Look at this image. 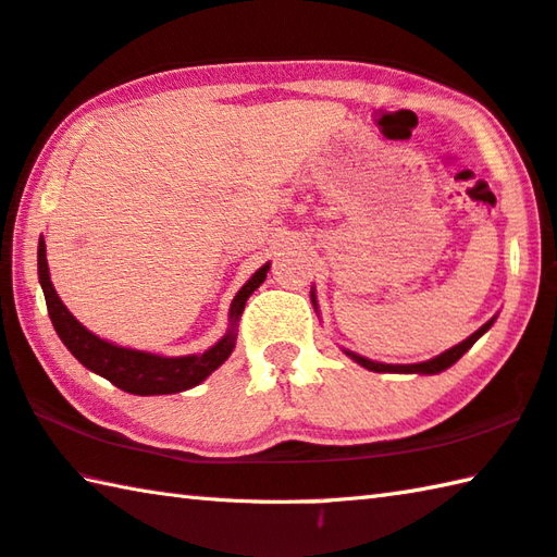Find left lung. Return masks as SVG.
I'll use <instances>...</instances> for the list:
<instances>
[{
    "mask_svg": "<svg viewBox=\"0 0 557 557\" xmlns=\"http://www.w3.org/2000/svg\"><path fill=\"white\" fill-rule=\"evenodd\" d=\"M492 323H494V319H490L487 323H484V326H480L478 331H474L470 338H465L462 343H458V346H453L450 350L441 352V356L431 358V360H426V362H417V366H384V362L368 360V358L358 356V352H350V350H346V352H348V356H350L352 360L358 362V366H362L366 370H372V372H421V375H436V372H443L446 368H450L453 362H458V360L462 358V352L470 350L472 343L478 341V338L482 336V333L492 326Z\"/></svg>",
    "mask_w": 557,
    "mask_h": 557,
    "instance_id": "left-lung-1",
    "label": "left lung"
}]
</instances>
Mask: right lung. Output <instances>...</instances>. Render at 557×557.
I'll list each match as a JSON object with an SVG mask.
<instances>
[{
    "label": "right lung",
    "mask_w": 557,
    "mask_h": 557,
    "mask_svg": "<svg viewBox=\"0 0 557 557\" xmlns=\"http://www.w3.org/2000/svg\"><path fill=\"white\" fill-rule=\"evenodd\" d=\"M268 270L270 265H262L256 275L238 289L234 305H231V329L216 346H211L209 350L201 352V356L163 358L144 350L119 348L114 343H107L95 336V333H89L55 295L53 282H50L48 275L46 244L44 238L38 240V280L46 295L48 317L53 321L60 341L65 343L67 350L73 352L87 370L107 377L111 384H116L119 389L140 394V397H148V394H175L195 387L201 380H207L211 372L231 356V350H234L236 321L240 313H244L246 299L262 285V280L268 277Z\"/></svg>",
    "instance_id": "obj_1"
}]
</instances>
